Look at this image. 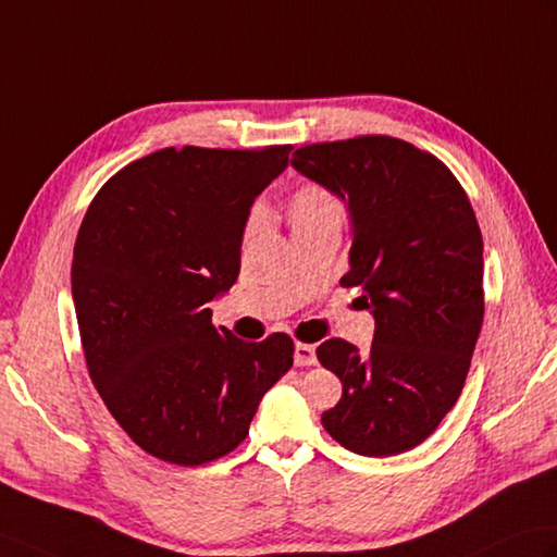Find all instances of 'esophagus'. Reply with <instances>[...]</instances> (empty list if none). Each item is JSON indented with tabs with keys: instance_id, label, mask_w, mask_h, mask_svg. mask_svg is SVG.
Returning <instances> with one entry per match:
<instances>
[{
	"instance_id": "esophagus-1",
	"label": "esophagus",
	"mask_w": 557,
	"mask_h": 557,
	"mask_svg": "<svg viewBox=\"0 0 557 557\" xmlns=\"http://www.w3.org/2000/svg\"><path fill=\"white\" fill-rule=\"evenodd\" d=\"M294 363L299 368H308V366H315L318 358H315V346L310 344H296L294 346Z\"/></svg>"
}]
</instances>
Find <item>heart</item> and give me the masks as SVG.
Instances as JSON below:
<instances>
[{"instance_id":"heart-1","label":"heart","mask_w":557,"mask_h":557,"mask_svg":"<svg viewBox=\"0 0 557 557\" xmlns=\"http://www.w3.org/2000/svg\"><path fill=\"white\" fill-rule=\"evenodd\" d=\"M287 211H289L292 230L299 232V230H306L310 225L320 223V220L339 218V203H337V199H334V194L330 189L320 187L315 183H306L292 194ZM258 220H261V209H253L249 215L247 232H253Z\"/></svg>"}]
</instances>
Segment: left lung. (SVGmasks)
Listing matches in <instances>:
<instances>
[{"instance_id":"8db88e82","label":"left lung","mask_w":557,"mask_h":557,"mask_svg":"<svg viewBox=\"0 0 557 557\" xmlns=\"http://www.w3.org/2000/svg\"><path fill=\"white\" fill-rule=\"evenodd\" d=\"M292 165L346 203L351 270L374 318L368 356L327 339L318 360L342 380L322 426L358 456L416 448L456 406L484 320V242L468 194L432 153L368 135L294 151Z\"/></svg>"}]
</instances>
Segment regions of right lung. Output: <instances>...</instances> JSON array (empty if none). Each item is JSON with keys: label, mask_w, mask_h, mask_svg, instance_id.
<instances>
[{"label": "right lung", "mask_w": 557, "mask_h": 557, "mask_svg": "<svg viewBox=\"0 0 557 557\" xmlns=\"http://www.w3.org/2000/svg\"><path fill=\"white\" fill-rule=\"evenodd\" d=\"M292 147H168L125 165L89 203L71 289L89 377L149 456L197 468L235 450L294 363V342L215 330L209 304L239 275L249 211Z\"/></svg>", "instance_id": "add662e5"}]
</instances>
